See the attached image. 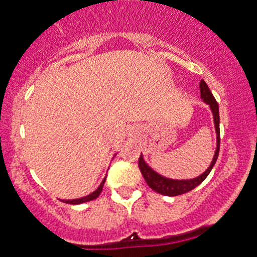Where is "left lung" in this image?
Segmentation results:
<instances>
[{
    "instance_id": "1",
    "label": "left lung",
    "mask_w": 257,
    "mask_h": 257,
    "mask_svg": "<svg viewBox=\"0 0 257 257\" xmlns=\"http://www.w3.org/2000/svg\"><path fill=\"white\" fill-rule=\"evenodd\" d=\"M200 97L201 100L205 102V104L209 105L210 110H212L213 114V120H214V128H215V134H217V148H215L214 157H213L212 162H210L209 167L205 170L201 175H199L198 177H194V179L189 180H174L169 179V177H165L162 175H160L158 172H156L155 170L151 166H148L147 162L145 161L143 155L141 153L140 161H138V166H140L141 172H142L143 177H145L146 183L148 184L152 190H155L156 193L162 194V195L166 196H176L181 195V194H185L188 191L193 190L196 186L200 185L203 181L205 180V177L209 175V172L212 171L213 166H214L215 161H217L218 155H219V145H220V137H219V107H218L217 101H215L214 96L210 92L209 87L205 83L204 80L200 81Z\"/></svg>"
}]
</instances>
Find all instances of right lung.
Wrapping results in <instances>:
<instances>
[{"instance_id":"right-lung-1","label":"right lung","mask_w":257,"mask_h":257,"mask_svg":"<svg viewBox=\"0 0 257 257\" xmlns=\"http://www.w3.org/2000/svg\"><path fill=\"white\" fill-rule=\"evenodd\" d=\"M105 180H106V177H105V179L102 180L99 188L96 189V190L93 191V193L88 194V195H86V196H82V198L68 199V200H63V201H64V203H68V204H81V203H86V201L93 200V199L97 198V196L100 195V193H101V191H102V188H104V184H105Z\"/></svg>"}]
</instances>
